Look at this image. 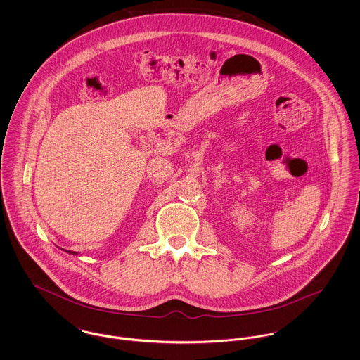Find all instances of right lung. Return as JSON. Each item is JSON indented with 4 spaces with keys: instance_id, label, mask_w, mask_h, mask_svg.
Listing matches in <instances>:
<instances>
[{
    "instance_id": "obj_1",
    "label": "right lung",
    "mask_w": 360,
    "mask_h": 360,
    "mask_svg": "<svg viewBox=\"0 0 360 360\" xmlns=\"http://www.w3.org/2000/svg\"><path fill=\"white\" fill-rule=\"evenodd\" d=\"M68 254H70V255H77V252H73V251H68Z\"/></svg>"
}]
</instances>
